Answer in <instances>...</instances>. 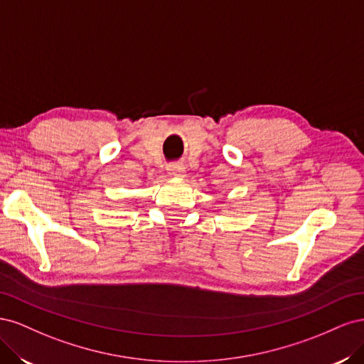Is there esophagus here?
<instances>
[{"label":"esophagus","instance_id":"obj_1","mask_svg":"<svg viewBox=\"0 0 364 364\" xmlns=\"http://www.w3.org/2000/svg\"><path fill=\"white\" fill-rule=\"evenodd\" d=\"M168 173L170 176H173V178H178V179H182L185 176V167L182 164L176 162V164H170L168 165Z\"/></svg>","mask_w":364,"mask_h":364}]
</instances>
